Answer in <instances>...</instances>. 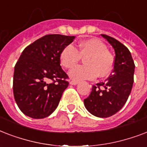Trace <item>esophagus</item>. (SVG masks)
I'll return each mask as SVG.
<instances>
[{"label":"esophagus","instance_id":"esophagus-1","mask_svg":"<svg viewBox=\"0 0 147 147\" xmlns=\"http://www.w3.org/2000/svg\"><path fill=\"white\" fill-rule=\"evenodd\" d=\"M70 85H78V83H79V82H76V81H70Z\"/></svg>","mask_w":147,"mask_h":147}]
</instances>
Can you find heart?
I'll use <instances>...</instances> for the list:
<instances>
[{
	"instance_id": "b5f03b06",
	"label": "heart",
	"mask_w": 147,
	"mask_h": 147,
	"mask_svg": "<svg viewBox=\"0 0 147 147\" xmlns=\"http://www.w3.org/2000/svg\"><path fill=\"white\" fill-rule=\"evenodd\" d=\"M81 57L85 58V65L75 67L69 73V77L76 82L93 79L98 76L104 78L109 76L114 68L113 55L97 39L83 40L78 44V49L73 45L66 46L60 53V63L65 69H71L79 62Z\"/></svg>"
}]
</instances>
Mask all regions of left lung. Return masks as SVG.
I'll return each instance as SVG.
<instances>
[{
	"label": "left lung",
	"instance_id": "1",
	"mask_svg": "<svg viewBox=\"0 0 147 147\" xmlns=\"http://www.w3.org/2000/svg\"><path fill=\"white\" fill-rule=\"evenodd\" d=\"M115 52L114 69L104 82L93 85L91 94L84 100L86 109L98 117H108L125 105L133 84L135 65L130 52L118 40L101 34Z\"/></svg>",
	"mask_w": 147,
	"mask_h": 147
}]
</instances>
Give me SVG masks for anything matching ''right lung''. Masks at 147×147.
I'll return each instance as SVG.
<instances>
[{
	"instance_id": "1",
	"label": "right lung",
	"mask_w": 147,
	"mask_h": 147,
	"mask_svg": "<svg viewBox=\"0 0 147 147\" xmlns=\"http://www.w3.org/2000/svg\"><path fill=\"white\" fill-rule=\"evenodd\" d=\"M76 36L49 34L26 47L14 67L13 89L17 106L34 119L49 116L68 87L59 55Z\"/></svg>"
}]
</instances>
